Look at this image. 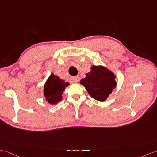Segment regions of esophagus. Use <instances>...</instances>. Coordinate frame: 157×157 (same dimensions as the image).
Wrapping results in <instances>:
<instances>
[{
	"instance_id": "1",
	"label": "esophagus",
	"mask_w": 157,
	"mask_h": 157,
	"mask_svg": "<svg viewBox=\"0 0 157 157\" xmlns=\"http://www.w3.org/2000/svg\"><path fill=\"white\" fill-rule=\"evenodd\" d=\"M79 80H80V78H79L78 76H74V77L72 78V82H78L79 81Z\"/></svg>"
}]
</instances>
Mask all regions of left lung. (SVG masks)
<instances>
[{
	"label": "left lung",
	"mask_w": 157,
	"mask_h": 157,
	"mask_svg": "<svg viewBox=\"0 0 157 157\" xmlns=\"http://www.w3.org/2000/svg\"><path fill=\"white\" fill-rule=\"evenodd\" d=\"M116 75L102 65H92L90 71L82 78L80 84L95 100L105 102L117 86Z\"/></svg>",
	"instance_id": "obj_1"
}]
</instances>
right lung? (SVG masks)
I'll list each match as a JSON object with an SVG mask.
<instances>
[{
    "mask_svg": "<svg viewBox=\"0 0 157 157\" xmlns=\"http://www.w3.org/2000/svg\"><path fill=\"white\" fill-rule=\"evenodd\" d=\"M70 84L64 82L59 76L52 73L45 82L43 93L46 101L51 105H56L63 99V93Z\"/></svg>",
    "mask_w": 157,
    "mask_h": 157,
    "instance_id": "1",
    "label": "right lung"
}]
</instances>
